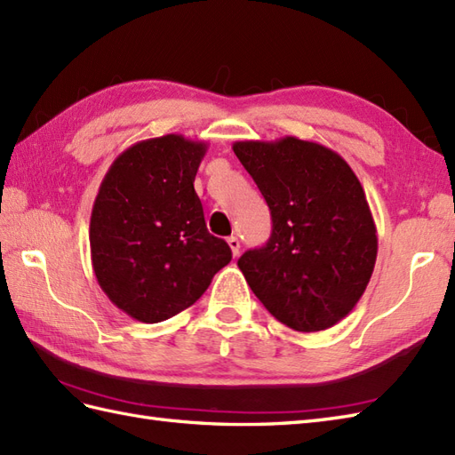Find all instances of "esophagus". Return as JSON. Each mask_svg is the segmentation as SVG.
Masks as SVG:
<instances>
[{
  "instance_id": "obj_1",
  "label": "esophagus",
  "mask_w": 455,
  "mask_h": 455,
  "mask_svg": "<svg viewBox=\"0 0 455 455\" xmlns=\"http://www.w3.org/2000/svg\"><path fill=\"white\" fill-rule=\"evenodd\" d=\"M228 245H229L231 252H234V257H237V254H239V249H241V243H239V239H237L235 235L228 237Z\"/></svg>"
}]
</instances>
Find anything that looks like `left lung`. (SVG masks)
Returning <instances> with one entry per match:
<instances>
[{
    "label": "left lung",
    "mask_w": 455,
    "mask_h": 455,
    "mask_svg": "<svg viewBox=\"0 0 455 455\" xmlns=\"http://www.w3.org/2000/svg\"><path fill=\"white\" fill-rule=\"evenodd\" d=\"M234 152L272 214V235L237 260L252 293L282 324L320 331L367 290L379 239L363 187L338 152L283 137L237 140Z\"/></svg>",
    "instance_id": "left-lung-1"
}]
</instances>
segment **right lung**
<instances>
[{
	"label": "right lung",
	"mask_w": 455,
	"mask_h": 455,
	"mask_svg": "<svg viewBox=\"0 0 455 455\" xmlns=\"http://www.w3.org/2000/svg\"><path fill=\"white\" fill-rule=\"evenodd\" d=\"M208 144L164 135L132 144L109 165L91 216L96 280L139 323L189 308L231 260L208 234L195 175Z\"/></svg>",
	"instance_id": "obj_1"
}]
</instances>
